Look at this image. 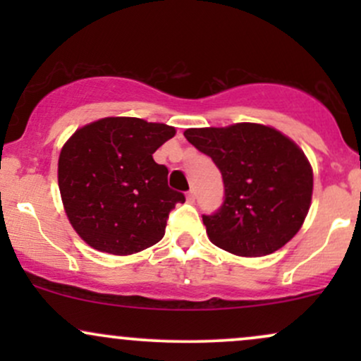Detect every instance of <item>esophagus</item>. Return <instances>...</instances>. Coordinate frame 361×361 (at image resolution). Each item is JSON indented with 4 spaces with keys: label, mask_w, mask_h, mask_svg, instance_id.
<instances>
[{
    "label": "esophagus",
    "mask_w": 361,
    "mask_h": 361,
    "mask_svg": "<svg viewBox=\"0 0 361 361\" xmlns=\"http://www.w3.org/2000/svg\"><path fill=\"white\" fill-rule=\"evenodd\" d=\"M186 200H188V204H195V200H197V193H195V190H190V192L186 193Z\"/></svg>",
    "instance_id": "obj_1"
}]
</instances>
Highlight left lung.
<instances>
[{
    "instance_id": "1",
    "label": "left lung",
    "mask_w": 361,
    "mask_h": 361,
    "mask_svg": "<svg viewBox=\"0 0 361 361\" xmlns=\"http://www.w3.org/2000/svg\"><path fill=\"white\" fill-rule=\"evenodd\" d=\"M185 137L212 157L224 180L217 212L202 215L215 246L238 256L271 255L293 238L309 212L312 168L302 149L261 123L188 128Z\"/></svg>"
}]
</instances>
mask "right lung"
<instances>
[{"label":"right lung","instance_id":"add662e5","mask_svg":"<svg viewBox=\"0 0 361 361\" xmlns=\"http://www.w3.org/2000/svg\"><path fill=\"white\" fill-rule=\"evenodd\" d=\"M175 134L135 117H106L74 132L57 178L66 215L82 241L126 256L163 239L168 215L185 195L169 188L168 168L152 154Z\"/></svg>","mask_w":361,"mask_h":361}]
</instances>
